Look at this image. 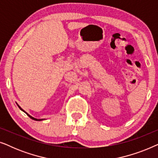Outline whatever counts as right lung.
Masks as SVG:
<instances>
[{"label": "right lung", "instance_id": "1", "mask_svg": "<svg viewBox=\"0 0 158 158\" xmlns=\"http://www.w3.org/2000/svg\"><path fill=\"white\" fill-rule=\"evenodd\" d=\"M16 104H17V103H16ZM17 105H18V104H17ZM18 106H19V109H20L21 110V111H23V112H24V113H26V114H27V115H28V116H29V117L31 118V119H33V120H35V121H42V120H44V119H43V118H42V119H38V118H34V117H33V116H30L29 114H28V113H27V112H26V111H24V110H23L22 109H21V108L20 106H19V105H18Z\"/></svg>", "mask_w": 158, "mask_h": 158}]
</instances>
